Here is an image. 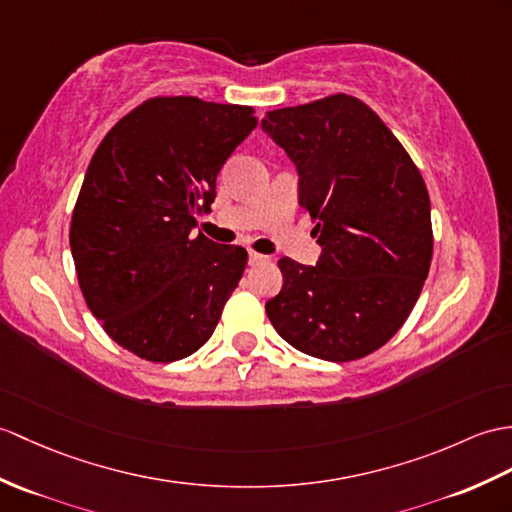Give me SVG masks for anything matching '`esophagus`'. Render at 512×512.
Segmentation results:
<instances>
[{"label": "esophagus", "instance_id": "1", "mask_svg": "<svg viewBox=\"0 0 512 512\" xmlns=\"http://www.w3.org/2000/svg\"><path fill=\"white\" fill-rule=\"evenodd\" d=\"M248 261H251V266H257V264H266L268 257L257 253V251H251V253H248Z\"/></svg>", "mask_w": 512, "mask_h": 512}]
</instances>
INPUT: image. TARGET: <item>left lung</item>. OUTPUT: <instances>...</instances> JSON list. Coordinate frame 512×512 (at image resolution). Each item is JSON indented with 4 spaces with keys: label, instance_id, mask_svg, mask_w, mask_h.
<instances>
[{
    "label": "left lung",
    "instance_id": "8db88e82",
    "mask_svg": "<svg viewBox=\"0 0 512 512\" xmlns=\"http://www.w3.org/2000/svg\"><path fill=\"white\" fill-rule=\"evenodd\" d=\"M264 128L299 170L318 266L283 257L266 303L277 334L329 362L377 351L406 323L432 264L430 194L379 115L347 93L268 113Z\"/></svg>",
    "mask_w": 512,
    "mask_h": 512
}]
</instances>
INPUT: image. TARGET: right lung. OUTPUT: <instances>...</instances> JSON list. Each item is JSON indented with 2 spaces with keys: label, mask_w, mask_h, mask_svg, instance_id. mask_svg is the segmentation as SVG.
Masks as SVG:
<instances>
[{
  "label": "right lung",
  "mask_w": 512,
  "mask_h": 512,
  "mask_svg": "<svg viewBox=\"0 0 512 512\" xmlns=\"http://www.w3.org/2000/svg\"><path fill=\"white\" fill-rule=\"evenodd\" d=\"M257 122L253 106L154 95L93 152L71 213V255L91 314L141 360L198 351L244 275L242 246L189 233Z\"/></svg>",
  "instance_id": "obj_1"
}]
</instances>
